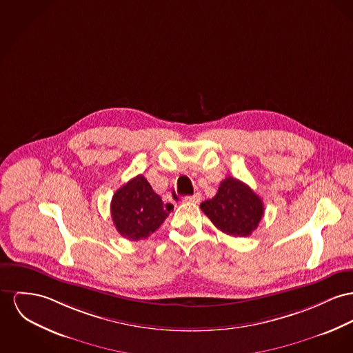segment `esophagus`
<instances>
[{"mask_svg":"<svg viewBox=\"0 0 353 353\" xmlns=\"http://www.w3.org/2000/svg\"><path fill=\"white\" fill-rule=\"evenodd\" d=\"M188 202H192V203H199L201 202V199H202V196H201V194L199 192H195L194 195H188L185 198Z\"/></svg>","mask_w":353,"mask_h":353,"instance_id":"34e87169","label":"esophagus"}]
</instances>
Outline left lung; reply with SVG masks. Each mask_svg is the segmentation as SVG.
I'll list each match as a JSON object with an SVG mask.
<instances>
[{
  "instance_id": "obj_1",
  "label": "left lung",
  "mask_w": 353,
  "mask_h": 353,
  "mask_svg": "<svg viewBox=\"0 0 353 353\" xmlns=\"http://www.w3.org/2000/svg\"><path fill=\"white\" fill-rule=\"evenodd\" d=\"M201 209L221 232L232 236H248L259 228L263 203L243 182L228 176L215 196L201 203Z\"/></svg>"
}]
</instances>
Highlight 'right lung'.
<instances>
[{"label": "right lung", "mask_w": 353, "mask_h": 353, "mask_svg": "<svg viewBox=\"0 0 353 353\" xmlns=\"http://www.w3.org/2000/svg\"><path fill=\"white\" fill-rule=\"evenodd\" d=\"M174 209L165 205L143 175L117 190L111 201V216L119 234L139 241L152 234Z\"/></svg>", "instance_id": "add662e5"}]
</instances>
